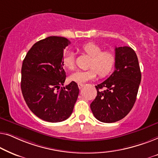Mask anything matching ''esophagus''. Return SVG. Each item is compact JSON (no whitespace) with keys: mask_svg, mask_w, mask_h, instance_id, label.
<instances>
[{"mask_svg":"<svg viewBox=\"0 0 158 158\" xmlns=\"http://www.w3.org/2000/svg\"><path fill=\"white\" fill-rule=\"evenodd\" d=\"M77 85H78V88H80V89H82V88H83L84 84H83V83H78V84H77Z\"/></svg>","mask_w":158,"mask_h":158,"instance_id":"esophagus-1","label":"esophagus"}]
</instances>
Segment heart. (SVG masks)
<instances>
[{
  "label": "heart",
  "mask_w": 158,
  "mask_h": 158,
  "mask_svg": "<svg viewBox=\"0 0 158 158\" xmlns=\"http://www.w3.org/2000/svg\"><path fill=\"white\" fill-rule=\"evenodd\" d=\"M81 50L90 57L88 70H77L70 75V79L77 83H84L96 78L97 74L105 77L113 70L116 63V55L109 50L103 51L102 47L94 42H88L81 47ZM62 64L69 70L75 68V55L68 51L64 54Z\"/></svg>",
  "instance_id": "obj_1"
}]
</instances>
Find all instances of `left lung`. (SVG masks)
Listing matches in <instances>:
<instances>
[{
    "mask_svg": "<svg viewBox=\"0 0 158 158\" xmlns=\"http://www.w3.org/2000/svg\"><path fill=\"white\" fill-rule=\"evenodd\" d=\"M115 70L109 77L96 85L97 96L90 103L95 117L104 123L124 118L135 104L141 82L137 56L129 47L115 48Z\"/></svg>",
    "mask_w": 158,
    "mask_h": 158,
    "instance_id": "left-lung-1",
    "label": "left lung"
}]
</instances>
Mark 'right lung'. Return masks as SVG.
Here are the masks:
<instances>
[{
    "instance_id": "add662e5",
    "label": "right lung",
    "mask_w": 158,
    "mask_h": 158,
    "mask_svg": "<svg viewBox=\"0 0 158 158\" xmlns=\"http://www.w3.org/2000/svg\"><path fill=\"white\" fill-rule=\"evenodd\" d=\"M68 39L49 36L35 43L28 52L21 68V88L29 109L41 119L60 122L70 117L79 94L75 82L63 85L64 49Z\"/></svg>"
}]
</instances>
